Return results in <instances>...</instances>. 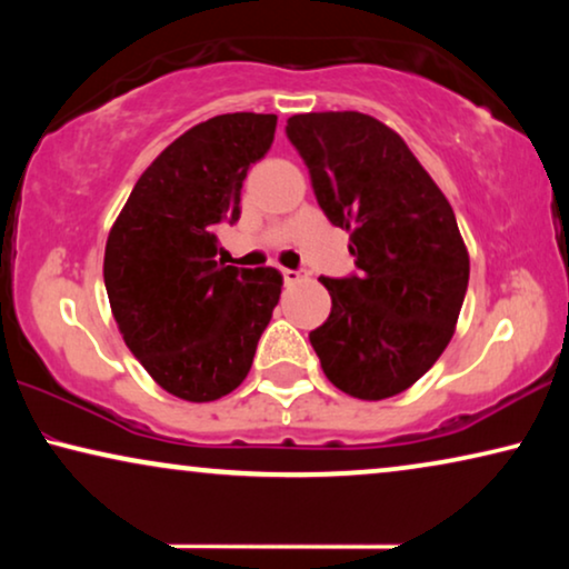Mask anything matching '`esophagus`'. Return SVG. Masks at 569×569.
Instances as JSON below:
<instances>
[{"label":"esophagus","instance_id":"1","mask_svg":"<svg viewBox=\"0 0 569 569\" xmlns=\"http://www.w3.org/2000/svg\"><path fill=\"white\" fill-rule=\"evenodd\" d=\"M282 279H284V284H295V282H300L302 274L295 269H282Z\"/></svg>","mask_w":569,"mask_h":569}]
</instances>
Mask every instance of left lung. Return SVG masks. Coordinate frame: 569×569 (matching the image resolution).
Here are the masks:
<instances>
[{
    "instance_id": "1",
    "label": "left lung",
    "mask_w": 569,
    "mask_h": 569,
    "mask_svg": "<svg viewBox=\"0 0 569 569\" xmlns=\"http://www.w3.org/2000/svg\"><path fill=\"white\" fill-rule=\"evenodd\" d=\"M284 131L318 207L349 230L357 267L321 277L331 313L308 339L326 378L365 401L407 391L448 347L469 287L453 209L403 139L372 116L300 113Z\"/></svg>"
}]
</instances>
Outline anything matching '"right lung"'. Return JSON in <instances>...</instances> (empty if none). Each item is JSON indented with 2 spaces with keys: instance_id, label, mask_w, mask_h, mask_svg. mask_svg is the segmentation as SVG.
<instances>
[{
  "instance_id": "obj_1",
  "label": "right lung",
  "mask_w": 569,
  "mask_h": 569,
  "mask_svg": "<svg viewBox=\"0 0 569 569\" xmlns=\"http://www.w3.org/2000/svg\"><path fill=\"white\" fill-rule=\"evenodd\" d=\"M274 129V113H224L189 129L144 170L108 236L103 279L123 341L183 401L243 383L279 302L277 269L214 261L217 228L240 220V189Z\"/></svg>"
}]
</instances>
